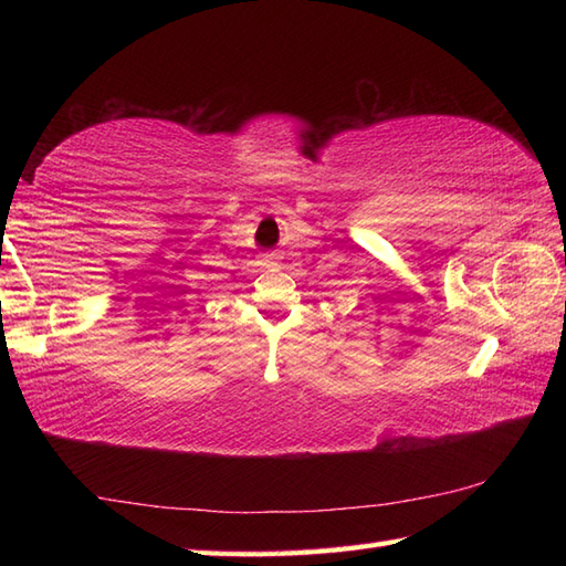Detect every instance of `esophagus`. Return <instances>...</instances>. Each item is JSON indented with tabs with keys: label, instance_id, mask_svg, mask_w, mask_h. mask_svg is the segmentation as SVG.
Returning <instances> with one entry per match:
<instances>
[{
	"label": "esophagus",
	"instance_id": "obj_1",
	"mask_svg": "<svg viewBox=\"0 0 566 566\" xmlns=\"http://www.w3.org/2000/svg\"><path fill=\"white\" fill-rule=\"evenodd\" d=\"M264 264H268V268H276V264H280V262H276L274 255H268V260H264Z\"/></svg>",
	"mask_w": 566,
	"mask_h": 566
}]
</instances>
